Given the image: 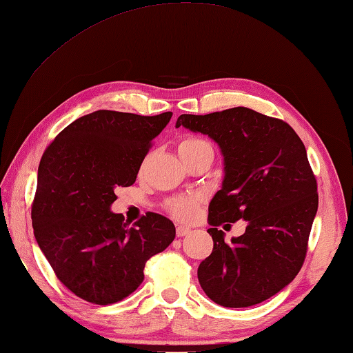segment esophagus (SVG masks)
<instances>
[{
	"mask_svg": "<svg viewBox=\"0 0 353 353\" xmlns=\"http://www.w3.org/2000/svg\"><path fill=\"white\" fill-rule=\"evenodd\" d=\"M190 233H191V228H190V227L177 225V228H176V234H177V237H183V236L190 234Z\"/></svg>",
	"mask_w": 353,
	"mask_h": 353,
	"instance_id": "34e87169",
	"label": "esophagus"
}]
</instances>
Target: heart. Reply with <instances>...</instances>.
<instances>
[{"instance_id":"1","label":"heart","mask_w":353,"mask_h":353,"mask_svg":"<svg viewBox=\"0 0 353 353\" xmlns=\"http://www.w3.org/2000/svg\"><path fill=\"white\" fill-rule=\"evenodd\" d=\"M203 152H212L214 149L209 141L199 137H188L183 138L182 141L177 144V153L179 157L183 159V162L190 161L191 158L196 157ZM201 203L200 195H188V196H179V199L173 200L170 204V212L180 221H191L196 212H199V206Z\"/></svg>"}]
</instances>
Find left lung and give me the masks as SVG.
I'll return each instance as SVG.
<instances>
[{
    "mask_svg": "<svg viewBox=\"0 0 353 353\" xmlns=\"http://www.w3.org/2000/svg\"><path fill=\"white\" fill-rule=\"evenodd\" d=\"M201 132L224 157L223 188L209 204L214 251L199 266L201 289L216 304L242 308L283 290L305 260L317 212V182L307 150L288 123L245 106L182 114L176 128ZM248 221L245 233L223 242L217 227Z\"/></svg>",
    "mask_w": 353,
    "mask_h": 353,
    "instance_id": "1",
    "label": "left lung"
}]
</instances>
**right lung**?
I'll use <instances>...</instances> for the list:
<instances>
[{"instance_id":"right-lung-1","label":"right lung","mask_w":353,"mask_h":353,"mask_svg":"<svg viewBox=\"0 0 353 353\" xmlns=\"http://www.w3.org/2000/svg\"><path fill=\"white\" fill-rule=\"evenodd\" d=\"M173 112L138 116L99 110L77 119L46 147L31 219L57 278L78 298L108 305L144 280L145 261L174 241V224L149 212L129 227L111 212Z\"/></svg>"}]
</instances>
